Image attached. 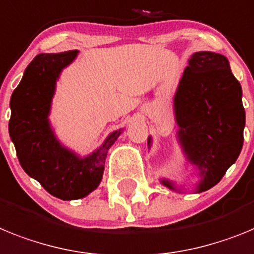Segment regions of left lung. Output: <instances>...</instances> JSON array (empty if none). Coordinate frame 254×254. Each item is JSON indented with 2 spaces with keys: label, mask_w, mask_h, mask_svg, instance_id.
I'll list each match as a JSON object with an SVG mask.
<instances>
[{
  "label": "left lung",
  "mask_w": 254,
  "mask_h": 254,
  "mask_svg": "<svg viewBox=\"0 0 254 254\" xmlns=\"http://www.w3.org/2000/svg\"><path fill=\"white\" fill-rule=\"evenodd\" d=\"M242 87L224 55L200 51L190 56L174 96L176 139L187 164L198 170L194 191L215 187L239 157L243 147L246 111ZM152 136H148L151 148ZM175 191V183L161 179Z\"/></svg>",
  "instance_id": "8db88e82"
}]
</instances>
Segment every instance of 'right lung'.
Returning a JSON list of instances; mask_svg holds the SVG:
<instances>
[{"instance_id":"add662e5","label":"right lung","mask_w":254,"mask_h":254,"mask_svg":"<svg viewBox=\"0 0 254 254\" xmlns=\"http://www.w3.org/2000/svg\"><path fill=\"white\" fill-rule=\"evenodd\" d=\"M76 56L78 51L37 55L10 100L8 133L21 167L63 200L80 199L97 189L107 152L123 133V129L112 131L101 147L84 157L57 139L48 119L52 98L61 72Z\"/></svg>"}]
</instances>
